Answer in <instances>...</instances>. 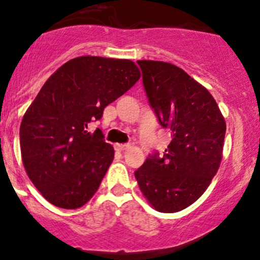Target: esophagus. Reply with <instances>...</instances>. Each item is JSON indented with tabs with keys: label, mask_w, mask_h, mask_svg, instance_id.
<instances>
[{
	"label": "esophagus",
	"mask_w": 260,
	"mask_h": 260,
	"mask_svg": "<svg viewBox=\"0 0 260 260\" xmlns=\"http://www.w3.org/2000/svg\"><path fill=\"white\" fill-rule=\"evenodd\" d=\"M128 147H129V144H127V143H118V144H116V148L118 149V151H124V149H127Z\"/></svg>",
	"instance_id": "obj_1"
}]
</instances>
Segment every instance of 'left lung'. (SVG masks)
Returning a JSON list of instances; mask_svg holds the SVG:
<instances>
[{
	"instance_id": "8db88e82",
	"label": "left lung",
	"mask_w": 260,
	"mask_h": 260,
	"mask_svg": "<svg viewBox=\"0 0 260 260\" xmlns=\"http://www.w3.org/2000/svg\"><path fill=\"white\" fill-rule=\"evenodd\" d=\"M137 63L149 105L172 141L163 155L149 154L135 176L153 208L176 213L194 203L217 173L225 121L208 89L182 68L160 61Z\"/></svg>"
}]
</instances>
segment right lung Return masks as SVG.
I'll list each match as a JSON object with an SVG mask.
<instances>
[{
  "label": "right lung",
  "mask_w": 260,
  "mask_h": 260,
  "mask_svg": "<svg viewBox=\"0 0 260 260\" xmlns=\"http://www.w3.org/2000/svg\"><path fill=\"white\" fill-rule=\"evenodd\" d=\"M139 77L129 59L82 56L43 84L21 122L20 143L27 176L53 206L80 208L97 192L114 149L101 129L87 131L88 123Z\"/></svg>",
  "instance_id": "obj_1"
}]
</instances>
